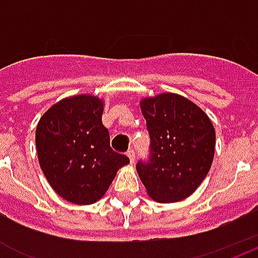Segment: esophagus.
I'll list each match as a JSON object with an SVG mask.
<instances>
[{"label":"esophagus","instance_id":"obj_1","mask_svg":"<svg viewBox=\"0 0 258 258\" xmlns=\"http://www.w3.org/2000/svg\"><path fill=\"white\" fill-rule=\"evenodd\" d=\"M127 156H128V159H130V163H131V164H134V162H135V152L133 151V149H130V151L127 152Z\"/></svg>","mask_w":258,"mask_h":258}]
</instances>
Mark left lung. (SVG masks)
<instances>
[{
	"instance_id": "1",
	"label": "left lung",
	"mask_w": 258,
	"mask_h": 258,
	"mask_svg": "<svg viewBox=\"0 0 258 258\" xmlns=\"http://www.w3.org/2000/svg\"><path fill=\"white\" fill-rule=\"evenodd\" d=\"M151 156L137 163L146 192L160 203L186 199L209 173L216 149L210 118L194 102L166 92L141 101Z\"/></svg>"
}]
</instances>
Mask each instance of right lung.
Segmentation results:
<instances>
[{
    "mask_svg": "<svg viewBox=\"0 0 258 258\" xmlns=\"http://www.w3.org/2000/svg\"><path fill=\"white\" fill-rule=\"evenodd\" d=\"M103 102L92 95L64 98L42 114L36 130L38 162L56 194L74 205L95 203L106 194L125 155L110 148L102 124Z\"/></svg>",
    "mask_w": 258,
    "mask_h": 258,
    "instance_id": "obj_1",
    "label": "right lung"
}]
</instances>
